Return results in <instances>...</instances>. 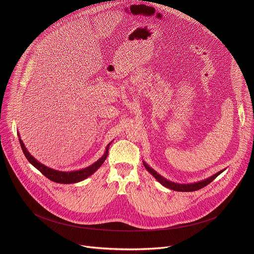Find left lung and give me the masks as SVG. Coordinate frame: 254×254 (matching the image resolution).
I'll return each instance as SVG.
<instances>
[{"label": "left lung", "mask_w": 254, "mask_h": 254, "mask_svg": "<svg viewBox=\"0 0 254 254\" xmlns=\"http://www.w3.org/2000/svg\"><path fill=\"white\" fill-rule=\"evenodd\" d=\"M144 163V166L145 167V169L157 180L159 182L162 186L170 189V190H177V191H194V190H200L202 188H204L205 186H207L208 184H210L211 182L213 181L216 177H217L219 174H221L224 170H221L219 171L216 174L212 175L211 177L203 180V181L196 182V183H192V184H178V183H174V182L168 181L167 179L163 178L161 175H159L157 172H155L152 168H150L145 161H143Z\"/></svg>", "instance_id": "8db88e82"}]
</instances>
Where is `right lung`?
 <instances>
[{
  "label": "right lung",
  "mask_w": 254,
  "mask_h": 254,
  "mask_svg": "<svg viewBox=\"0 0 254 254\" xmlns=\"http://www.w3.org/2000/svg\"><path fill=\"white\" fill-rule=\"evenodd\" d=\"M19 136V134H18ZM19 143L21 145L22 151L25 155V157L27 158V160L37 168L43 175H45L48 179H50L51 181L56 182V183H60V184H71V183H78V182L83 181L86 178H88L89 176H91L92 174H94L105 162V160L107 159V156L109 154V145L111 143H109L107 145L106 148V152L105 154L99 159L97 160L95 163H93L92 165L84 168V169H80L77 171H70V172H64V171H59V170H55L52 169L50 167L45 166L44 164L40 163L38 160H36L27 150V148L25 147V145L23 144V142L21 141L20 137H19Z\"/></svg>",
  "instance_id": "1"
}]
</instances>
